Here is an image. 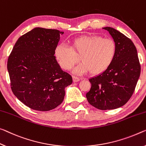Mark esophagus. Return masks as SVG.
I'll list each match as a JSON object with an SVG mask.
<instances>
[{"mask_svg":"<svg viewBox=\"0 0 146 146\" xmlns=\"http://www.w3.org/2000/svg\"><path fill=\"white\" fill-rule=\"evenodd\" d=\"M72 78H73V81L74 82H79V81L80 80V78L77 77V76H72Z\"/></svg>","mask_w":146,"mask_h":146,"instance_id":"1","label":"esophagus"}]
</instances>
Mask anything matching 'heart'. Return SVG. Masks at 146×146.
<instances>
[{
  "mask_svg": "<svg viewBox=\"0 0 146 146\" xmlns=\"http://www.w3.org/2000/svg\"><path fill=\"white\" fill-rule=\"evenodd\" d=\"M116 44L109 38L99 36H83L76 38L72 47L64 43L57 45L55 57L60 68L68 70L78 61L76 55H80L82 62L74 72L82 75L89 71L93 74L102 73L110 66L116 54Z\"/></svg>",
  "mask_w": 146,
  "mask_h": 146,
  "instance_id": "obj_1",
  "label": "heart"
}]
</instances>
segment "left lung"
Returning <instances> with one entry per match:
<instances>
[{
  "label": "left lung",
  "instance_id": "left-lung-1",
  "mask_svg": "<svg viewBox=\"0 0 146 146\" xmlns=\"http://www.w3.org/2000/svg\"><path fill=\"white\" fill-rule=\"evenodd\" d=\"M103 29L113 38L117 51L110 66L89 79L91 87L86 97L92 106L106 110L118 108L129 101L140 77L141 67L131 40L113 28Z\"/></svg>",
  "mask_w": 146,
  "mask_h": 146
}]
</instances>
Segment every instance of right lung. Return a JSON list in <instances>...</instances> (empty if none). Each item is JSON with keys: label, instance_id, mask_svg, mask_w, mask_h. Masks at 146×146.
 <instances>
[{"label": "right lung", "instance_id": "add662e5", "mask_svg": "<svg viewBox=\"0 0 146 146\" xmlns=\"http://www.w3.org/2000/svg\"><path fill=\"white\" fill-rule=\"evenodd\" d=\"M63 32L36 27L19 38L9 56L7 68L11 89L25 105L49 111L64 100V89L72 78L62 70L54 50Z\"/></svg>", "mask_w": 146, "mask_h": 146}]
</instances>
